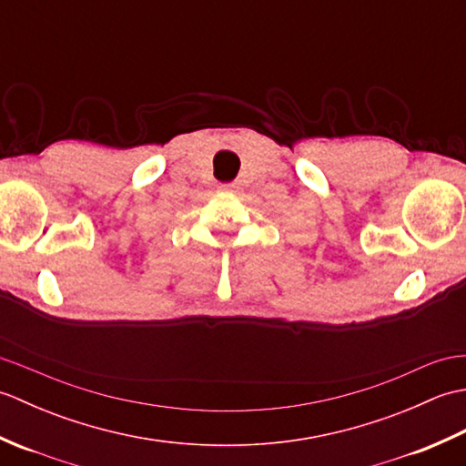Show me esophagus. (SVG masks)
Segmentation results:
<instances>
[{"mask_svg": "<svg viewBox=\"0 0 466 466\" xmlns=\"http://www.w3.org/2000/svg\"><path fill=\"white\" fill-rule=\"evenodd\" d=\"M218 190L226 192V194H236V192L240 190V184H238V182H226V184L218 186Z\"/></svg>", "mask_w": 466, "mask_h": 466, "instance_id": "esophagus-1", "label": "esophagus"}]
</instances>
